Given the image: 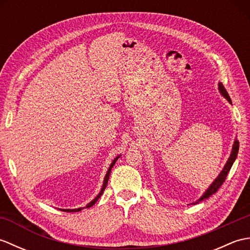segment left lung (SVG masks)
Listing matches in <instances>:
<instances>
[{
	"label": "left lung",
	"instance_id": "8db88e82",
	"mask_svg": "<svg viewBox=\"0 0 250 250\" xmlns=\"http://www.w3.org/2000/svg\"><path fill=\"white\" fill-rule=\"evenodd\" d=\"M219 90H220L221 94L224 95V97H225L228 101H229L230 103H232V102H231V99H230V97H229V94H228L227 90H226V88L224 87V84H222V83H219ZM238 148H240V143H238L237 140H235L234 145H233V148H232L231 156H230V158H229V160H228V162L226 163V166H225L224 169H222L221 173L219 174V176L217 177V178L215 179V182L210 185V187L206 190V192H205L203 195H202V198H201L199 201L194 202V203H192V204H196V203H199V202L203 201V200H205V199H208L210 195H213L214 193H216L217 190H218V189L221 187V185L225 183V180H226V178H227V176H228V173L230 172V169H231V167H232V166H233V162L235 161V159H236V157H237Z\"/></svg>",
	"mask_w": 250,
	"mask_h": 250
}]
</instances>
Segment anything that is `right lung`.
<instances>
[{"instance_id":"right-lung-1","label":"right lung","mask_w":250,"mask_h":250,"mask_svg":"<svg viewBox=\"0 0 250 250\" xmlns=\"http://www.w3.org/2000/svg\"><path fill=\"white\" fill-rule=\"evenodd\" d=\"M118 158L119 157H117L115 160L111 162V164H110V167H109V168H108V171H107V173H106V176H105V178H104V183H103V187H102V189H101V191H100V193L98 194V196L97 198H95L93 201H91L90 202L89 204H87V206H86V208H88V207H91L92 205H94L95 203H97V201L99 200V198L101 195H102V193L104 192V190H105V188H106V186H107V182H108V179H109V174H110V171H111V168H113V167H114V164H115V162L118 160ZM61 210H63V211H67V213H75V211H79V210H82V208H76V209H61Z\"/></svg>"}]
</instances>
